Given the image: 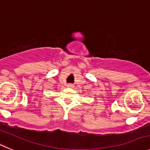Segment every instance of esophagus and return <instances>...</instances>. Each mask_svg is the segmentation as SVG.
<instances>
[{
  "label": "esophagus",
  "mask_w": 150,
  "mask_h": 150,
  "mask_svg": "<svg viewBox=\"0 0 150 150\" xmlns=\"http://www.w3.org/2000/svg\"><path fill=\"white\" fill-rule=\"evenodd\" d=\"M67 87H68V88H74V85H73V84H68V85H67Z\"/></svg>",
  "instance_id": "esophagus-1"
}]
</instances>
